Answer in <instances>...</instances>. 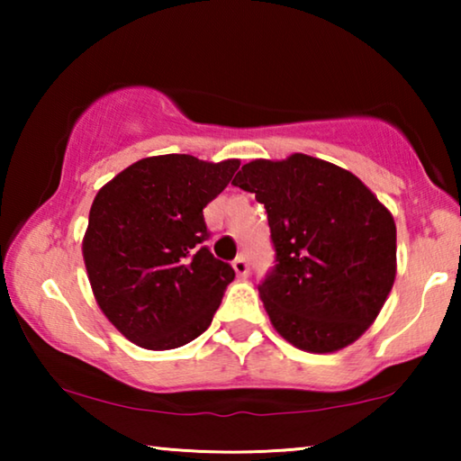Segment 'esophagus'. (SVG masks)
I'll return each mask as SVG.
<instances>
[{
	"label": "esophagus",
	"mask_w": 461,
	"mask_h": 461,
	"mask_svg": "<svg viewBox=\"0 0 461 461\" xmlns=\"http://www.w3.org/2000/svg\"><path fill=\"white\" fill-rule=\"evenodd\" d=\"M233 270H236V275L240 276V278H246L248 276V260H246V256H238L236 260H233Z\"/></svg>",
	"instance_id": "esophagus-1"
}]
</instances>
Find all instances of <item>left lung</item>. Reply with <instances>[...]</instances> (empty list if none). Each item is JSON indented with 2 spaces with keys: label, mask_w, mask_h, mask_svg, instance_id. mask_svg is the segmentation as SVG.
<instances>
[{
  "label": "left lung",
  "mask_w": 461,
  "mask_h": 461,
  "mask_svg": "<svg viewBox=\"0 0 461 461\" xmlns=\"http://www.w3.org/2000/svg\"><path fill=\"white\" fill-rule=\"evenodd\" d=\"M233 186L268 213L276 267L260 285L280 338L309 354H335L376 321L396 276V225L360 178L301 152L256 158Z\"/></svg>",
  "instance_id": "left-lung-1"
}]
</instances>
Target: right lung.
I'll return each instance as SVG.
<instances>
[{"instance_id": "right-lung-1", "label": "right lung", "mask_w": 461, "mask_h": 461, "mask_svg": "<svg viewBox=\"0 0 461 461\" xmlns=\"http://www.w3.org/2000/svg\"><path fill=\"white\" fill-rule=\"evenodd\" d=\"M240 168L238 158L148 156L97 191L83 260L101 313L144 349H175L212 325L236 272L213 258L203 207Z\"/></svg>"}]
</instances>
